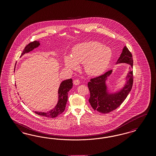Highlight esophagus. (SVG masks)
<instances>
[{
    "mask_svg": "<svg viewBox=\"0 0 156 156\" xmlns=\"http://www.w3.org/2000/svg\"><path fill=\"white\" fill-rule=\"evenodd\" d=\"M80 83V81L78 80V79H76V80H75L74 81V83L75 85H79Z\"/></svg>",
    "mask_w": 156,
    "mask_h": 156,
    "instance_id": "34e87169",
    "label": "esophagus"
}]
</instances>
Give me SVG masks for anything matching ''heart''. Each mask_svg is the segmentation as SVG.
Instances as JSON below:
<instances>
[{"mask_svg": "<svg viewBox=\"0 0 156 156\" xmlns=\"http://www.w3.org/2000/svg\"><path fill=\"white\" fill-rule=\"evenodd\" d=\"M111 56L109 47L98 42L90 41L76 45L72 51V57H66L65 64L73 69L78 68V64H83L84 69L88 74L98 75L106 68Z\"/></svg>", "mask_w": 156, "mask_h": 156, "instance_id": "1", "label": "heart"}]
</instances>
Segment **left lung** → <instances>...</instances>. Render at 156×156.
Here are the masks:
<instances>
[{
  "instance_id": "left-lung-1",
  "label": "left lung",
  "mask_w": 156,
  "mask_h": 156,
  "mask_svg": "<svg viewBox=\"0 0 156 156\" xmlns=\"http://www.w3.org/2000/svg\"><path fill=\"white\" fill-rule=\"evenodd\" d=\"M119 62H125L130 64V70L127 76L126 86L118 94H108L105 81L107 77L112 73L109 70L103 74L91 78L88 83L90 92L89 102L94 110L102 113H108L118 108L125 100L132 88L133 83V56L126 46H124L119 57Z\"/></svg>"
}]
</instances>
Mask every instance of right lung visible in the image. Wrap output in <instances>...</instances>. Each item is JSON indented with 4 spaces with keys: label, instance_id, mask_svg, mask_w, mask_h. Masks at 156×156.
I'll return each mask as SVG.
<instances>
[{
    "label": "right lung",
    "instance_id": "1",
    "mask_svg": "<svg viewBox=\"0 0 156 156\" xmlns=\"http://www.w3.org/2000/svg\"><path fill=\"white\" fill-rule=\"evenodd\" d=\"M40 45V43L37 41H34L32 42H30L27 45L24 50L23 51L22 53L21 54V56L24 55L26 52H29L30 51L33 50L34 48H36ZM73 85V80L69 79L66 81L62 82L59 87L58 90V95H59V100L57 105L55 106V108L50 111L47 112L46 113L44 112H38L34 111V112L42 116H45L47 118H54L58 116L60 114H61L63 112L65 111L66 106L67 104V100H68V94L70 89L72 88Z\"/></svg>",
    "mask_w": 156,
    "mask_h": 156
}]
</instances>
